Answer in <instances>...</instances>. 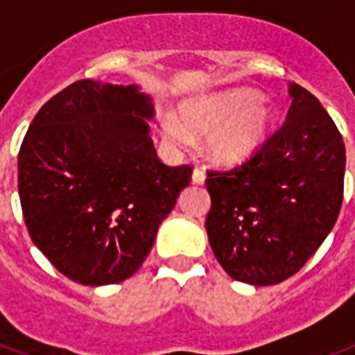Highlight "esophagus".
<instances>
[{
  "label": "esophagus",
  "mask_w": 355,
  "mask_h": 355,
  "mask_svg": "<svg viewBox=\"0 0 355 355\" xmlns=\"http://www.w3.org/2000/svg\"><path fill=\"white\" fill-rule=\"evenodd\" d=\"M193 182L195 184H204L205 182V171L200 168H196L193 171Z\"/></svg>",
  "instance_id": "34e87169"
}]
</instances>
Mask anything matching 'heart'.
<instances>
[{
	"label": "heart",
	"mask_w": 355,
	"mask_h": 355,
	"mask_svg": "<svg viewBox=\"0 0 355 355\" xmlns=\"http://www.w3.org/2000/svg\"><path fill=\"white\" fill-rule=\"evenodd\" d=\"M276 110L251 88L220 92L187 101L180 121L166 117L162 137L169 144L186 148L193 135L207 137V157L218 166H238L252 159L269 141Z\"/></svg>",
	"instance_id": "obj_1"
}]
</instances>
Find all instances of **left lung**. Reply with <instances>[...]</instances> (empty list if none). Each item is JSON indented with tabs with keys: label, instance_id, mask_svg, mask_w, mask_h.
Wrapping results in <instances>:
<instances>
[{
	"label": "left lung",
	"instance_id": "left-lung-1",
	"mask_svg": "<svg viewBox=\"0 0 355 355\" xmlns=\"http://www.w3.org/2000/svg\"><path fill=\"white\" fill-rule=\"evenodd\" d=\"M287 121L243 166L207 173L205 231L223 270L236 282L291 278L334 227L345 184L343 137L327 110L296 83Z\"/></svg>",
	"mask_w": 355,
	"mask_h": 355
}]
</instances>
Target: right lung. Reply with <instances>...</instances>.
Returning a JSON list of instances; mask_svg holds the SVG:
<instances>
[{
	"label": "right lung",
	"mask_w": 355,
	"mask_h": 355,
	"mask_svg": "<svg viewBox=\"0 0 355 355\" xmlns=\"http://www.w3.org/2000/svg\"><path fill=\"white\" fill-rule=\"evenodd\" d=\"M153 103L137 85L77 81L37 112L17 157L32 242L81 285L119 284L150 254L191 168H169L150 137Z\"/></svg>",
	"instance_id": "obj_1"
}]
</instances>
